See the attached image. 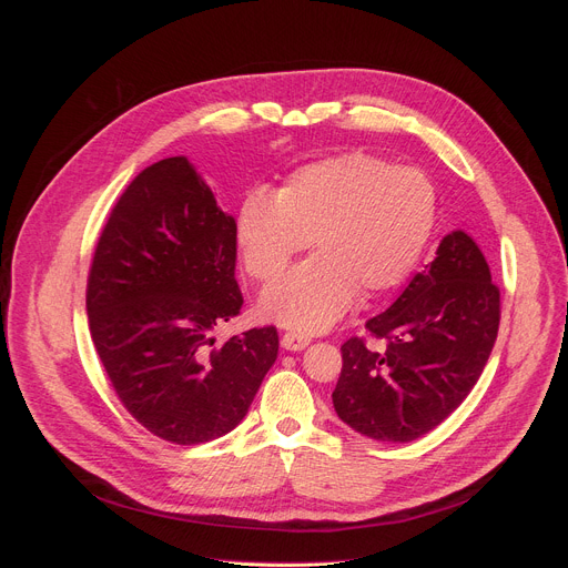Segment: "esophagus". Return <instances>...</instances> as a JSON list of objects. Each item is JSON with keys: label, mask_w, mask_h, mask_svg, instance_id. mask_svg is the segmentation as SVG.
I'll return each mask as SVG.
<instances>
[{"label": "esophagus", "mask_w": 568, "mask_h": 568, "mask_svg": "<svg viewBox=\"0 0 568 568\" xmlns=\"http://www.w3.org/2000/svg\"><path fill=\"white\" fill-rule=\"evenodd\" d=\"M281 345H283L285 349H290V352H300V349H304V347L311 345V338L304 336V334L287 332V334H283V338H281Z\"/></svg>", "instance_id": "1"}]
</instances>
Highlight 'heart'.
I'll return each instance as SVG.
<instances>
[{
	"label": "heart",
	"instance_id": "obj_1",
	"mask_svg": "<svg viewBox=\"0 0 568 568\" xmlns=\"http://www.w3.org/2000/svg\"><path fill=\"white\" fill-rule=\"evenodd\" d=\"M435 221L437 193L424 170L345 152L292 170L272 195L248 191L234 209L232 236L260 283L278 278L311 242L317 255L268 287L260 311L315 334L347 313L354 294L371 300L400 285Z\"/></svg>",
	"mask_w": 568,
	"mask_h": 568
}]
</instances>
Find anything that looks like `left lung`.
Returning a JSON list of instances; mask_svg holds the SVG:
<instances>
[{"mask_svg":"<svg viewBox=\"0 0 568 568\" xmlns=\"http://www.w3.org/2000/svg\"><path fill=\"white\" fill-rule=\"evenodd\" d=\"M366 329L386 347L343 343L336 414L379 442L430 433L474 389L497 338L499 290L481 248L463 230L446 234L426 272Z\"/></svg>","mask_w":568,"mask_h":568,"instance_id":"left-lung-1","label":"left lung"}]
</instances>
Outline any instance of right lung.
I'll return each instance as SVG.
<instances>
[{
	"instance_id": "add662e5",
	"label": "right lung",
	"mask_w": 568,
	"mask_h": 568,
	"mask_svg": "<svg viewBox=\"0 0 568 568\" xmlns=\"http://www.w3.org/2000/svg\"><path fill=\"white\" fill-rule=\"evenodd\" d=\"M232 221L186 156L163 159L119 197L89 268V332L114 392L174 444L242 424L278 356L276 326L212 336L244 304Z\"/></svg>"
}]
</instances>
